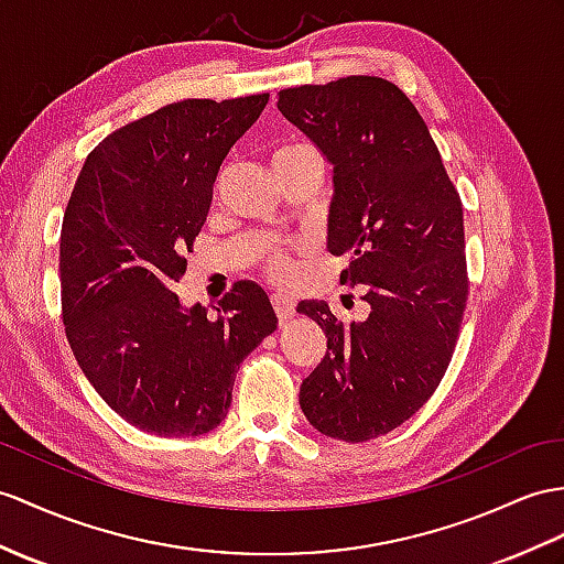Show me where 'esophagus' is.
<instances>
[{"instance_id": "1", "label": "esophagus", "mask_w": 564, "mask_h": 564, "mask_svg": "<svg viewBox=\"0 0 564 564\" xmlns=\"http://www.w3.org/2000/svg\"><path fill=\"white\" fill-rule=\"evenodd\" d=\"M270 301H272V308H274V313H278L280 321L292 318V313H294V299H292V296H286V294H272Z\"/></svg>"}]
</instances>
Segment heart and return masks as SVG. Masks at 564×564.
<instances>
[{"instance_id":"obj_1","label":"heart","mask_w":564,"mask_h":564,"mask_svg":"<svg viewBox=\"0 0 564 564\" xmlns=\"http://www.w3.org/2000/svg\"><path fill=\"white\" fill-rule=\"evenodd\" d=\"M296 164H321V153L306 141H290L272 153V167H296ZM260 263L272 282L286 284L294 274V249L290 243H268L260 249Z\"/></svg>"}]
</instances>
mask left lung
I'll use <instances>...</instances> for the list:
<instances>
[{
  "instance_id": "obj_1",
  "label": "left lung",
  "mask_w": 564,
  "mask_h": 564,
  "mask_svg": "<svg viewBox=\"0 0 564 564\" xmlns=\"http://www.w3.org/2000/svg\"><path fill=\"white\" fill-rule=\"evenodd\" d=\"M280 112L335 164L329 208L339 280L361 286V323L301 301L327 351L301 382V411L321 433L366 443L431 400L455 354L469 299L464 208L441 150L404 90L347 76L278 93Z\"/></svg>"
}]
</instances>
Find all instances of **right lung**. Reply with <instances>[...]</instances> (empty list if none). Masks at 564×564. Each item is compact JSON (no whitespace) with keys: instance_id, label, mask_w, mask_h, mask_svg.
<instances>
[{"instance_id":"right-lung-1","label":"right lung","mask_w":564,"mask_h":564,"mask_svg":"<svg viewBox=\"0 0 564 564\" xmlns=\"http://www.w3.org/2000/svg\"><path fill=\"white\" fill-rule=\"evenodd\" d=\"M270 93L182 100L123 123L90 150L59 239L62 321L90 386L135 429L203 435L227 416L241 361L278 327L268 294L235 282L184 311L186 272L229 148Z\"/></svg>"}]
</instances>
